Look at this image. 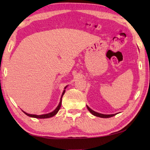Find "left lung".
<instances>
[{
    "instance_id": "left-lung-1",
    "label": "left lung",
    "mask_w": 150,
    "mask_h": 150,
    "mask_svg": "<svg viewBox=\"0 0 150 150\" xmlns=\"http://www.w3.org/2000/svg\"><path fill=\"white\" fill-rule=\"evenodd\" d=\"M87 108L88 110L90 111V112L93 114V115L96 116V117H101V118H109V117H111L113 116H115V115L116 114H112V115H104V114H101V113H97V112H95V111H94L93 110H92L90 108H89L88 106H87Z\"/></svg>"
}]
</instances>
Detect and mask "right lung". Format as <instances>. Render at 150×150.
I'll list each match as a JSON object with an SVG mask.
<instances>
[{"label":"right lung","mask_w":150,"mask_h":150,"mask_svg":"<svg viewBox=\"0 0 150 150\" xmlns=\"http://www.w3.org/2000/svg\"><path fill=\"white\" fill-rule=\"evenodd\" d=\"M67 86L65 87V88H66ZM65 93V90H64L63 93L62 94V96H61V98H60V101L59 103V104L58 105V106L57 107L56 109L54 110L53 111H52V112H51L50 113H47V114H44V115H32V114H29V113H27L26 112H24V111H23V112L26 115L29 116V117H34V118H37V119H46V118H50V117H52L54 115H55L57 113V112H58L59 110H60V106H61V104H62V96L64 95V94Z\"/></svg>","instance_id":"right-lung-1"}]
</instances>
